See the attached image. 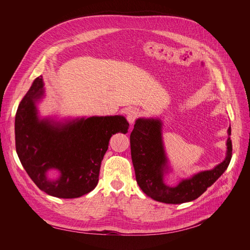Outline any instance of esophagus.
I'll return each instance as SVG.
<instances>
[{
    "label": "esophagus",
    "mask_w": 250,
    "mask_h": 250,
    "mask_svg": "<svg viewBox=\"0 0 250 250\" xmlns=\"http://www.w3.org/2000/svg\"><path fill=\"white\" fill-rule=\"evenodd\" d=\"M140 116V111L137 108H129L127 111V120L131 125L134 124L135 120H137Z\"/></svg>",
    "instance_id": "obj_1"
}]
</instances>
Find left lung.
Masks as SVG:
<instances>
[{
	"label": "left lung",
	"instance_id": "left-lung-1",
	"mask_svg": "<svg viewBox=\"0 0 250 250\" xmlns=\"http://www.w3.org/2000/svg\"><path fill=\"white\" fill-rule=\"evenodd\" d=\"M163 121L154 118H139L130 134L131 158L135 179L141 190L150 198L171 204L197 199L228 169L231 160L232 145L230 126L228 129L224 161L210 170L200 171L183 178L175 187L165 184V175L171 171L163 141Z\"/></svg>",
	"mask_w": 250,
	"mask_h": 250
}]
</instances>
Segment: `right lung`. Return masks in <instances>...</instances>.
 Masks as SVG:
<instances>
[{"label": "right lung", "instance_id": "1", "mask_svg": "<svg viewBox=\"0 0 250 250\" xmlns=\"http://www.w3.org/2000/svg\"><path fill=\"white\" fill-rule=\"evenodd\" d=\"M44 96L42 77H37L16 115V148L22 167L42 191L57 198H77L93 191L99 180L103 156L112 134L126 133L123 116L56 121L41 118L36 104ZM61 175L50 180L46 173Z\"/></svg>", "mask_w": 250, "mask_h": 250}]
</instances>
